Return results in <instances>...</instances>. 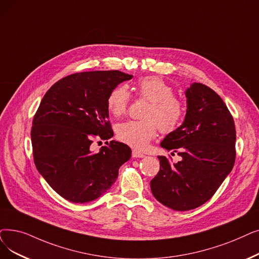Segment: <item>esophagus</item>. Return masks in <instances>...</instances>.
Segmentation results:
<instances>
[{
    "label": "esophagus",
    "instance_id": "esophagus-1",
    "mask_svg": "<svg viewBox=\"0 0 259 259\" xmlns=\"http://www.w3.org/2000/svg\"><path fill=\"white\" fill-rule=\"evenodd\" d=\"M144 156H145V154L140 152V151H138V150H133L132 151V157H144Z\"/></svg>",
    "mask_w": 259,
    "mask_h": 259
}]
</instances>
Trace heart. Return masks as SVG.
<instances>
[{
	"mask_svg": "<svg viewBox=\"0 0 259 259\" xmlns=\"http://www.w3.org/2000/svg\"><path fill=\"white\" fill-rule=\"evenodd\" d=\"M141 99L149 102L144 113V120H128L117 126L116 134L120 142L130 147L143 150L153 140L159 128L162 133L176 131L185 116V106L175 96V90L161 78L144 77L136 85ZM131 100L127 87L119 84L109 93L107 108L110 113L120 117L126 113Z\"/></svg>",
	"mask_w": 259,
	"mask_h": 259,
	"instance_id": "1",
	"label": "heart"
}]
</instances>
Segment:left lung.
Masks as SVG:
<instances>
[{
	"instance_id": "8db88e82",
	"label": "left lung",
	"mask_w": 259,
	"mask_h": 259,
	"mask_svg": "<svg viewBox=\"0 0 259 259\" xmlns=\"http://www.w3.org/2000/svg\"><path fill=\"white\" fill-rule=\"evenodd\" d=\"M184 122L161 146L181 161L159 155L160 171L150 181L154 198L175 210L194 209L208 201L231 172L236 159V129L221 97L205 84L186 90Z\"/></svg>"
}]
</instances>
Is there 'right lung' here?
Returning <instances> with one entry per match:
<instances>
[{"mask_svg":"<svg viewBox=\"0 0 259 259\" xmlns=\"http://www.w3.org/2000/svg\"><path fill=\"white\" fill-rule=\"evenodd\" d=\"M132 75L119 71L75 73L58 80L43 96L32 119L31 144L38 171L56 193L85 203L114 184L119 167L131 157L126 144L113 137L107 98ZM95 139L107 140L99 153Z\"/></svg>","mask_w":259,"mask_h":259,"instance_id":"right-lung-1","label":"right lung"}]
</instances>
